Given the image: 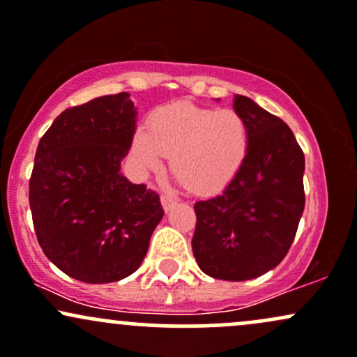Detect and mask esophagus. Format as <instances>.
I'll return each instance as SVG.
<instances>
[{"label":"esophagus","mask_w":357,"mask_h":357,"mask_svg":"<svg viewBox=\"0 0 357 357\" xmlns=\"http://www.w3.org/2000/svg\"><path fill=\"white\" fill-rule=\"evenodd\" d=\"M175 204H177V199H174L172 195H168V194H162V206H163V209H165V212L170 211Z\"/></svg>","instance_id":"esophagus-1"}]
</instances>
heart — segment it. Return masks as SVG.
Listing matches in <instances>:
<instances>
[{"label": "heart", "instance_id": "obj_1", "mask_svg": "<svg viewBox=\"0 0 357 357\" xmlns=\"http://www.w3.org/2000/svg\"><path fill=\"white\" fill-rule=\"evenodd\" d=\"M133 155L143 170H155L170 155L174 175L189 190L211 192L238 174L250 151V128L234 109L174 102L151 113L133 135Z\"/></svg>", "mask_w": 357, "mask_h": 357}]
</instances>
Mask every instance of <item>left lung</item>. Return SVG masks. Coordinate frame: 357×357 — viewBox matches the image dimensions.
<instances>
[{
    "mask_svg": "<svg viewBox=\"0 0 357 357\" xmlns=\"http://www.w3.org/2000/svg\"><path fill=\"white\" fill-rule=\"evenodd\" d=\"M234 111L250 128L246 160L221 194L195 202L192 251L206 275L243 282L285 258L305 207V157L287 123L246 96Z\"/></svg>",
    "mask_w": 357,
    "mask_h": 357,
    "instance_id": "obj_1",
    "label": "left lung"
}]
</instances>
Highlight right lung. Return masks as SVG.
Listing matches in <instances>:
<instances>
[{
  "label": "right lung",
  "instance_id": "add662e5",
  "mask_svg": "<svg viewBox=\"0 0 357 357\" xmlns=\"http://www.w3.org/2000/svg\"><path fill=\"white\" fill-rule=\"evenodd\" d=\"M135 125V104L119 92L62 111L38 143L28 194L35 234L79 282H118L138 270L163 218L157 192L121 174Z\"/></svg>",
  "mask_w": 357,
  "mask_h": 357
}]
</instances>
